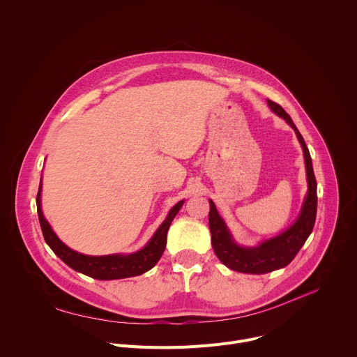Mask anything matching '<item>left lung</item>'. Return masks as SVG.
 Returning <instances> with one entry per match:
<instances>
[{
  "instance_id": "1",
  "label": "left lung",
  "mask_w": 357,
  "mask_h": 357,
  "mask_svg": "<svg viewBox=\"0 0 357 357\" xmlns=\"http://www.w3.org/2000/svg\"><path fill=\"white\" fill-rule=\"evenodd\" d=\"M268 106L294 130L304 153L308 191L296 222L279 236L265 240L255 247H241L233 240L226 223L218 213L213 201L209 199L211 243L216 257L233 271L254 275L268 273L289 265L312 231L317 216V181L308 148L290 116L282 109V106L269 99Z\"/></svg>"
}]
</instances>
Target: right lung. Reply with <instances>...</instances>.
<instances>
[{
    "label": "right lung",
    "mask_w": 357,
    "mask_h": 357,
    "mask_svg": "<svg viewBox=\"0 0 357 357\" xmlns=\"http://www.w3.org/2000/svg\"><path fill=\"white\" fill-rule=\"evenodd\" d=\"M40 192H42V183L39 185L36 205H38L40 227H42L43 237H45L46 243L54 251V254L57 257H60L68 266H71L73 269H75L84 275H88L91 278H95L99 280H113V279L138 276V275L145 273L151 268H153L165 251L167 230H169L174 216L178 213L180 208L184 204V201H180L170 209L165 222L155 231V234L152 236L149 243L139 251L132 252V254H112V255L92 257V255H85V254L71 250L57 237V234L53 231L52 226L43 216Z\"/></svg>",
    "instance_id": "add662e5"
}]
</instances>
